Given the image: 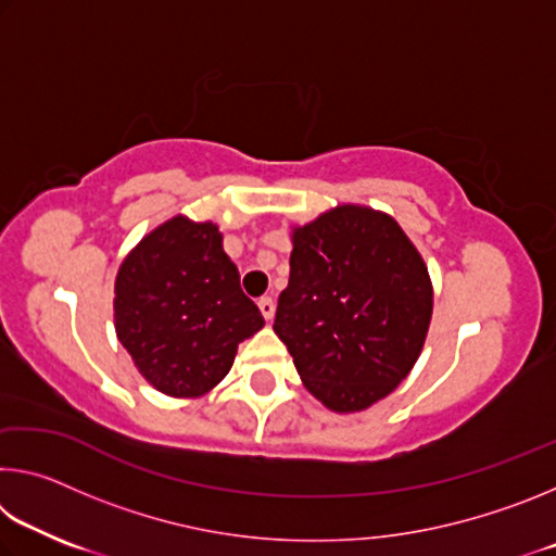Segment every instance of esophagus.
<instances>
[{
    "label": "esophagus",
    "mask_w": 556,
    "mask_h": 556,
    "mask_svg": "<svg viewBox=\"0 0 556 556\" xmlns=\"http://www.w3.org/2000/svg\"><path fill=\"white\" fill-rule=\"evenodd\" d=\"M257 306H260V312H262V316L267 318V321H271V318H275V312H277L275 299H271V296H262V299L257 301Z\"/></svg>",
    "instance_id": "34e87169"
}]
</instances>
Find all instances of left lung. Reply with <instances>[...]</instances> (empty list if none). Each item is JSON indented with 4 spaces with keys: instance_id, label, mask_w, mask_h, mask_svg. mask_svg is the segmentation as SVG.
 I'll list each match as a JSON object with an SVG mask.
<instances>
[{
    "instance_id": "obj_1",
    "label": "left lung",
    "mask_w": 556,
    "mask_h": 556,
    "mask_svg": "<svg viewBox=\"0 0 556 556\" xmlns=\"http://www.w3.org/2000/svg\"><path fill=\"white\" fill-rule=\"evenodd\" d=\"M291 244L275 333L318 402L368 409L425 348L434 308L425 260L392 215L355 203L291 228Z\"/></svg>"
}]
</instances>
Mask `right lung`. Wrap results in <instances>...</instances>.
I'll list each match as a JSON object with an SVG mask.
<instances>
[{
    "instance_id": "add662e5",
    "label": "right lung",
    "mask_w": 556,
    "mask_h": 556,
    "mask_svg": "<svg viewBox=\"0 0 556 556\" xmlns=\"http://www.w3.org/2000/svg\"><path fill=\"white\" fill-rule=\"evenodd\" d=\"M115 331L139 375L168 397H201L230 372L262 318L211 220L174 215L147 232L115 277Z\"/></svg>"
}]
</instances>
